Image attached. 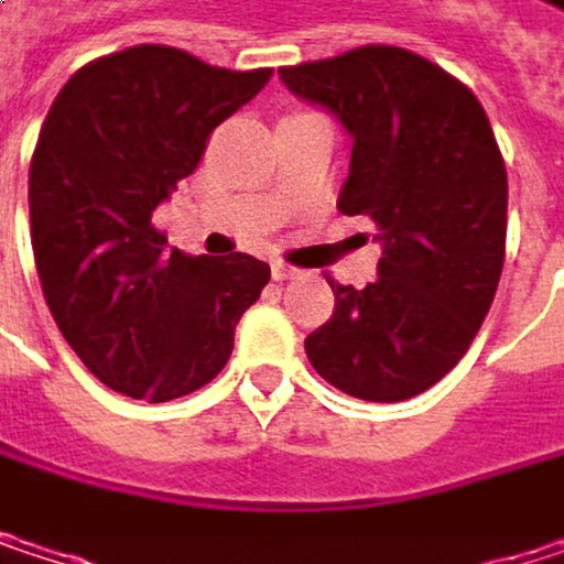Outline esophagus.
<instances>
[{
  "label": "esophagus",
  "mask_w": 564,
  "mask_h": 564,
  "mask_svg": "<svg viewBox=\"0 0 564 564\" xmlns=\"http://www.w3.org/2000/svg\"><path fill=\"white\" fill-rule=\"evenodd\" d=\"M271 274H274V281H293L300 271L290 268V264H283V261H274V264H271Z\"/></svg>",
  "instance_id": "obj_1"
}]
</instances>
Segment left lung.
<instances>
[{"label": "left lung", "mask_w": 564, "mask_h": 564, "mask_svg": "<svg viewBox=\"0 0 564 564\" xmlns=\"http://www.w3.org/2000/svg\"><path fill=\"white\" fill-rule=\"evenodd\" d=\"M283 87L352 140L343 215H369L379 281L333 283L310 366L362 401H404L441 382L490 313L507 254V166L480 100L404 48L366 45L278 70Z\"/></svg>", "instance_id": "left-lung-1"}]
</instances>
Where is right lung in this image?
<instances>
[{
	"instance_id": "obj_1",
	"label": "right lung",
	"mask_w": 564,
	"mask_h": 564,
	"mask_svg": "<svg viewBox=\"0 0 564 564\" xmlns=\"http://www.w3.org/2000/svg\"><path fill=\"white\" fill-rule=\"evenodd\" d=\"M271 74L137 45L84 64L55 97L29 172L32 248L61 336L107 389L150 401L202 389L271 281L251 254H182L153 228L208 133Z\"/></svg>"
}]
</instances>
